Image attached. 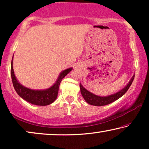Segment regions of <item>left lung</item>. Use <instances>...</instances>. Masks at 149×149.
I'll return each mask as SVG.
<instances>
[{"mask_svg": "<svg viewBox=\"0 0 149 149\" xmlns=\"http://www.w3.org/2000/svg\"><path fill=\"white\" fill-rule=\"evenodd\" d=\"M134 77L135 74H134V76L132 77L131 80L130 81V82L127 83V85L126 86L120 90L118 92L114 93V94L107 95V96L102 97L99 96V95H96L93 93H91L90 91H87L86 89L84 88L83 87V85L80 83V89H81V93L82 94L83 98L85 99V100L87 102V103L93 106H97V107H100V106H105L107 104H109L115 100H117L119 98H120L121 96L125 94L126 91L129 89L130 87L131 86L132 82H133Z\"/></svg>", "mask_w": 149, "mask_h": 149, "instance_id": "left-lung-1", "label": "left lung"}]
</instances>
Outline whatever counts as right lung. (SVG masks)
Here are the masks:
<instances>
[{"mask_svg":"<svg viewBox=\"0 0 149 149\" xmlns=\"http://www.w3.org/2000/svg\"><path fill=\"white\" fill-rule=\"evenodd\" d=\"M72 68H68L62 71L60 74L58 80L54 83V85L50 88L45 90H34L23 86L18 82L14 74L13 68V59L11 60V75L14 89L22 98L28 102L38 106H47L56 100L58 97L59 87L61 81L64 78L65 76L72 70Z\"/></svg>","mask_w":149,"mask_h":149,"instance_id":"obj_1","label":"right lung"}]
</instances>
